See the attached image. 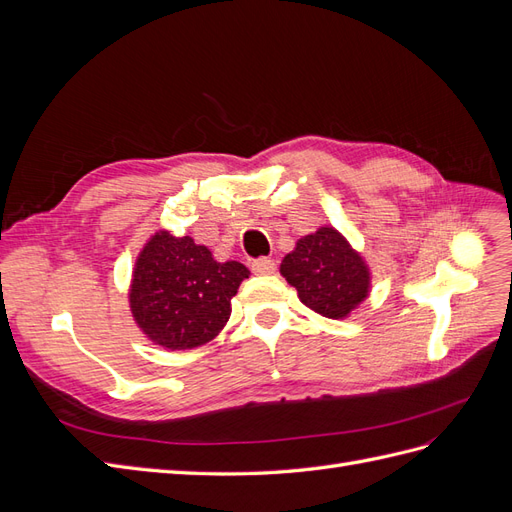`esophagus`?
Returning a JSON list of instances; mask_svg holds the SVG:
<instances>
[{"label": "esophagus", "instance_id": "1", "mask_svg": "<svg viewBox=\"0 0 512 512\" xmlns=\"http://www.w3.org/2000/svg\"><path fill=\"white\" fill-rule=\"evenodd\" d=\"M275 269H277V265H275L273 258H256V260L252 262V271L258 273V275L275 273Z\"/></svg>", "mask_w": 512, "mask_h": 512}]
</instances>
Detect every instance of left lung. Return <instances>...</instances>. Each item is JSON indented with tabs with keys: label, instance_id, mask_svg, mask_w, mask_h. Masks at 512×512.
Masks as SVG:
<instances>
[{
	"label": "left lung",
	"instance_id": "1",
	"mask_svg": "<svg viewBox=\"0 0 512 512\" xmlns=\"http://www.w3.org/2000/svg\"><path fill=\"white\" fill-rule=\"evenodd\" d=\"M282 275L299 299L327 318H344L367 297L369 271L363 258L335 228H320L282 260Z\"/></svg>",
	"mask_w": 512,
	"mask_h": 512
}]
</instances>
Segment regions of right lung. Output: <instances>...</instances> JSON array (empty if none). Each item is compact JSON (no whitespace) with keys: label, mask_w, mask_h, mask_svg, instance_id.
<instances>
[{"label":"right lung","mask_w":512,"mask_h":512,"mask_svg":"<svg viewBox=\"0 0 512 512\" xmlns=\"http://www.w3.org/2000/svg\"><path fill=\"white\" fill-rule=\"evenodd\" d=\"M247 275L241 262L213 260L192 237L158 232L136 260L130 288L134 320L164 348L203 346L226 324L230 299Z\"/></svg>","instance_id":"obj_1"}]
</instances>
